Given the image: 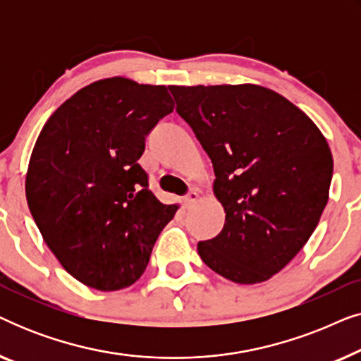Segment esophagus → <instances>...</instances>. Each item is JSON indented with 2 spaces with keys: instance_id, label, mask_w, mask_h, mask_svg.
Segmentation results:
<instances>
[{
  "instance_id": "obj_1",
  "label": "esophagus",
  "mask_w": 361,
  "mask_h": 361,
  "mask_svg": "<svg viewBox=\"0 0 361 361\" xmlns=\"http://www.w3.org/2000/svg\"><path fill=\"white\" fill-rule=\"evenodd\" d=\"M197 199H199V192L190 190L189 194L184 197V204L185 205H190V204H194V202H197Z\"/></svg>"
}]
</instances>
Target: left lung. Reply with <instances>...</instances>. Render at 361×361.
Returning a JSON list of instances; mask_svg holds the SVG:
<instances>
[{
    "mask_svg": "<svg viewBox=\"0 0 361 361\" xmlns=\"http://www.w3.org/2000/svg\"><path fill=\"white\" fill-rule=\"evenodd\" d=\"M215 172L225 210L215 238L199 241L204 263L238 284L279 273L307 243L327 205L334 159L302 110L269 88L169 87Z\"/></svg>",
    "mask_w": 361,
    "mask_h": 361,
    "instance_id": "8db88e82",
    "label": "left lung"
}]
</instances>
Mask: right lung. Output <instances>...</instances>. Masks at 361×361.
Returning <instances> with one entry per match:
<instances>
[{
    "mask_svg": "<svg viewBox=\"0 0 361 361\" xmlns=\"http://www.w3.org/2000/svg\"><path fill=\"white\" fill-rule=\"evenodd\" d=\"M172 110L164 85L105 78L63 102L34 145L29 210L59 263L88 288L136 283L179 209L156 199L137 164L146 136Z\"/></svg>",
    "mask_w": 361,
    "mask_h": 361,
    "instance_id": "right-lung-1",
    "label": "right lung"
}]
</instances>
